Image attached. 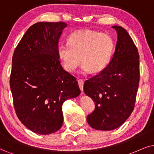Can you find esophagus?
Segmentation results:
<instances>
[{"label": "esophagus", "mask_w": 154, "mask_h": 154, "mask_svg": "<svg viewBox=\"0 0 154 154\" xmlns=\"http://www.w3.org/2000/svg\"><path fill=\"white\" fill-rule=\"evenodd\" d=\"M78 85H79V89H80V90L82 91H83V86H84V80H82V79H78Z\"/></svg>", "instance_id": "esophagus-1"}]
</instances>
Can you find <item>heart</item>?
<instances>
[{
	"mask_svg": "<svg viewBox=\"0 0 154 154\" xmlns=\"http://www.w3.org/2000/svg\"><path fill=\"white\" fill-rule=\"evenodd\" d=\"M67 40V43L57 47L58 56L67 71L75 72L82 61L84 73H98L109 63L114 50L109 35L86 29L72 32Z\"/></svg>",
	"mask_w": 154,
	"mask_h": 154,
	"instance_id": "heart-1",
	"label": "heart"
}]
</instances>
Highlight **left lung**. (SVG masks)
Segmentation results:
<instances>
[{
	"label": "left lung",
	"mask_w": 154,
	"mask_h": 154,
	"mask_svg": "<svg viewBox=\"0 0 154 154\" xmlns=\"http://www.w3.org/2000/svg\"><path fill=\"white\" fill-rule=\"evenodd\" d=\"M117 33L115 50L108 65L86 80L85 94L92 99L95 109L87 117L93 129L111 131L122 126L131 115L139 82V56L127 31L112 26Z\"/></svg>",
	"instance_id": "1"
}]
</instances>
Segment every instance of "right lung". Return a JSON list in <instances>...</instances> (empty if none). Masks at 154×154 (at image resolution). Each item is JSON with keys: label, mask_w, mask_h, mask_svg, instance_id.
Listing matches in <instances>:
<instances>
[{"label": "right lung", "mask_w": 154, "mask_h": 154, "mask_svg": "<svg viewBox=\"0 0 154 154\" xmlns=\"http://www.w3.org/2000/svg\"><path fill=\"white\" fill-rule=\"evenodd\" d=\"M67 23L40 22L28 28L12 58L10 86L23 125L47 135L63 124V104L80 94L75 77L60 65L59 40Z\"/></svg>", "instance_id": "right-lung-1"}]
</instances>
